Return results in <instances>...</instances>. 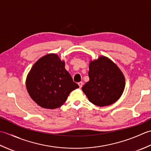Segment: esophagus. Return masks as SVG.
Here are the masks:
<instances>
[{
  "label": "esophagus",
  "instance_id": "34e87169",
  "mask_svg": "<svg viewBox=\"0 0 151 151\" xmlns=\"http://www.w3.org/2000/svg\"><path fill=\"white\" fill-rule=\"evenodd\" d=\"M78 85H79V88H81L83 87V82H79V83H78Z\"/></svg>",
  "mask_w": 151,
  "mask_h": 151
}]
</instances>
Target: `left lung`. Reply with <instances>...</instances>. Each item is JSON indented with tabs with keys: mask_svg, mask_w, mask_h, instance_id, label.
I'll use <instances>...</instances> for the list:
<instances>
[{
	"mask_svg": "<svg viewBox=\"0 0 151 151\" xmlns=\"http://www.w3.org/2000/svg\"><path fill=\"white\" fill-rule=\"evenodd\" d=\"M89 81L82 87L88 100L104 107L117 101L124 92L125 78L116 64L105 56L89 63Z\"/></svg>",
	"mask_w": 151,
	"mask_h": 151,
	"instance_id": "obj_1",
	"label": "left lung"
}]
</instances>
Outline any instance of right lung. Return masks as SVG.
<instances>
[{
	"label": "right lung",
	"instance_id": "obj_1",
	"mask_svg": "<svg viewBox=\"0 0 151 151\" xmlns=\"http://www.w3.org/2000/svg\"><path fill=\"white\" fill-rule=\"evenodd\" d=\"M30 98L45 109L62 106L70 93L79 88L65 69V62L56 53L45 55L36 61L26 79Z\"/></svg>",
	"mask_w": 151,
	"mask_h": 151
}]
</instances>
